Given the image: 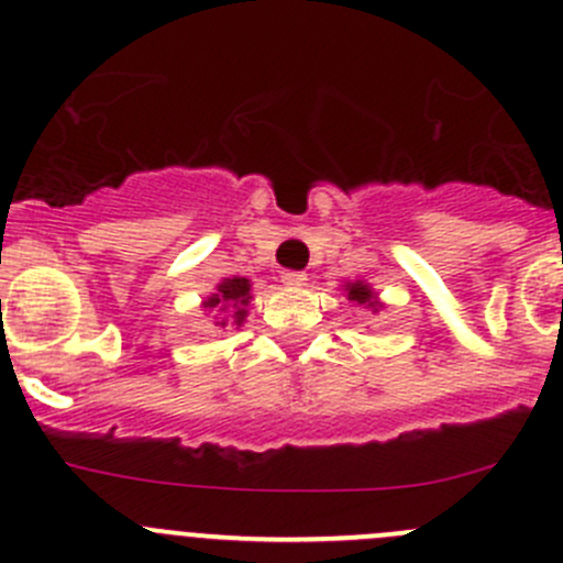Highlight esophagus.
Returning a JSON list of instances; mask_svg holds the SVG:
<instances>
[{"label": "esophagus", "instance_id": "1", "mask_svg": "<svg viewBox=\"0 0 563 563\" xmlns=\"http://www.w3.org/2000/svg\"><path fill=\"white\" fill-rule=\"evenodd\" d=\"M280 283L286 288H302L305 283H308V275H305V272H283Z\"/></svg>", "mask_w": 563, "mask_h": 563}]
</instances>
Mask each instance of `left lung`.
Masks as SVG:
<instances>
[{"mask_svg":"<svg viewBox=\"0 0 563 563\" xmlns=\"http://www.w3.org/2000/svg\"><path fill=\"white\" fill-rule=\"evenodd\" d=\"M343 294L349 302L360 305V308H367L371 313H378V310H384V302L378 299V291H373L371 283L365 280H349L343 283Z\"/></svg>","mask_w":563,"mask_h":563,"instance_id":"obj_1","label":"left lung"}]
</instances>
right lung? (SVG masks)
I'll return each mask as SVG.
<instances>
[{
    "label": "right lung",
    "instance_id": "add662e5",
    "mask_svg": "<svg viewBox=\"0 0 563 563\" xmlns=\"http://www.w3.org/2000/svg\"><path fill=\"white\" fill-rule=\"evenodd\" d=\"M253 283L247 277H223V280L214 286V291L209 297H203L201 308L207 313H212L214 327L225 329V327H236L240 329L242 323L247 321L250 313V294Z\"/></svg>",
    "mask_w": 563,
    "mask_h": 563
}]
</instances>
